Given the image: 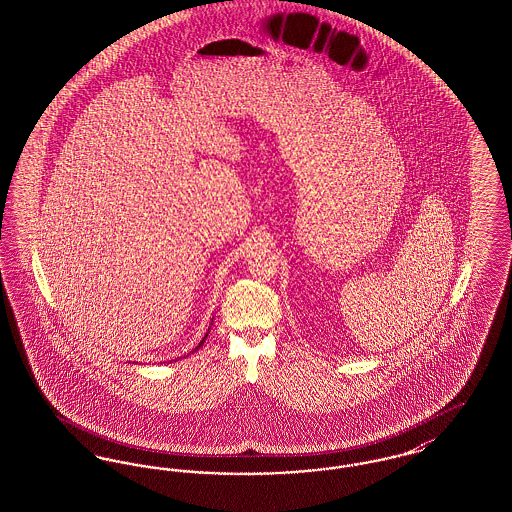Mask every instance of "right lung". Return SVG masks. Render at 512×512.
Here are the masks:
<instances>
[{
	"mask_svg": "<svg viewBox=\"0 0 512 512\" xmlns=\"http://www.w3.org/2000/svg\"><path fill=\"white\" fill-rule=\"evenodd\" d=\"M207 336H209V332H207V334H205V336H203V340H201V342H199V346H197V348H195V350H199V348H201V346H203V344H205V340H207Z\"/></svg>",
	"mask_w": 512,
	"mask_h": 512,
	"instance_id": "1",
	"label": "right lung"
}]
</instances>
